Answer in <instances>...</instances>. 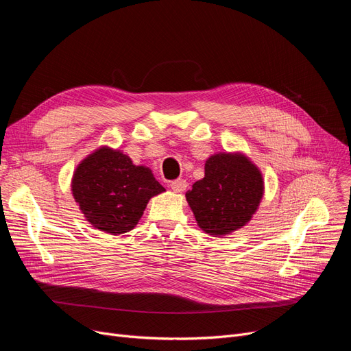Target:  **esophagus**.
<instances>
[{
    "label": "esophagus",
    "instance_id": "1",
    "mask_svg": "<svg viewBox=\"0 0 351 351\" xmlns=\"http://www.w3.org/2000/svg\"><path fill=\"white\" fill-rule=\"evenodd\" d=\"M171 188H172V191L176 192V193H182V192L186 191L188 183H186V180H183V179H176V180H173V182L171 183Z\"/></svg>",
    "mask_w": 351,
    "mask_h": 351
}]
</instances>
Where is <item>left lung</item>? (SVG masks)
I'll return each mask as SVG.
<instances>
[{
    "label": "left lung",
    "mask_w": 351,
    "mask_h": 351,
    "mask_svg": "<svg viewBox=\"0 0 351 351\" xmlns=\"http://www.w3.org/2000/svg\"><path fill=\"white\" fill-rule=\"evenodd\" d=\"M265 193L261 169L242 152H217L206 159L205 176L186 192L197 226L220 237L246 226Z\"/></svg>",
    "instance_id": "left-lung-1"
}]
</instances>
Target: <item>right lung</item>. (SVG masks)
Segmentation results:
<instances>
[{
	"mask_svg": "<svg viewBox=\"0 0 351 351\" xmlns=\"http://www.w3.org/2000/svg\"><path fill=\"white\" fill-rule=\"evenodd\" d=\"M71 191L92 228L122 234L138 225L147 202L165 188L149 168L104 145L78 163Z\"/></svg>",
	"mask_w": 351,
	"mask_h": 351,
	"instance_id": "1",
	"label": "right lung"
}]
</instances>
